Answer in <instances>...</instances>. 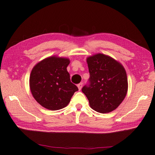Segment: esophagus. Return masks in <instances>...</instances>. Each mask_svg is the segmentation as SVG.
<instances>
[{
    "mask_svg": "<svg viewBox=\"0 0 155 155\" xmlns=\"http://www.w3.org/2000/svg\"><path fill=\"white\" fill-rule=\"evenodd\" d=\"M77 86H78L79 91H81V90L82 89V82H81V83H79V84L77 85Z\"/></svg>",
    "mask_w": 155,
    "mask_h": 155,
    "instance_id": "34e87169",
    "label": "esophagus"
}]
</instances>
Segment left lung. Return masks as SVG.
Returning <instances> with one entry per match:
<instances>
[{"mask_svg":"<svg viewBox=\"0 0 155 155\" xmlns=\"http://www.w3.org/2000/svg\"><path fill=\"white\" fill-rule=\"evenodd\" d=\"M89 84L82 88L90 106L98 112L116 110L127 94L128 82L123 65L112 57L98 53L86 59Z\"/></svg>","mask_w":155,"mask_h":155,"instance_id":"8db88e82","label":"left lung"}]
</instances>
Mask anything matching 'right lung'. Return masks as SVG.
Instances as JSON below:
<instances>
[{"mask_svg":"<svg viewBox=\"0 0 155 155\" xmlns=\"http://www.w3.org/2000/svg\"><path fill=\"white\" fill-rule=\"evenodd\" d=\"M70 60L51 56L37 63L30 76V88L35 100L49 110L66 107L74 93L78 91L72 83L67 67Z\"/></svg>","mask_w":155,"mask_h":155,"instance_id":"1","label":"right lung"}]
</instances>
